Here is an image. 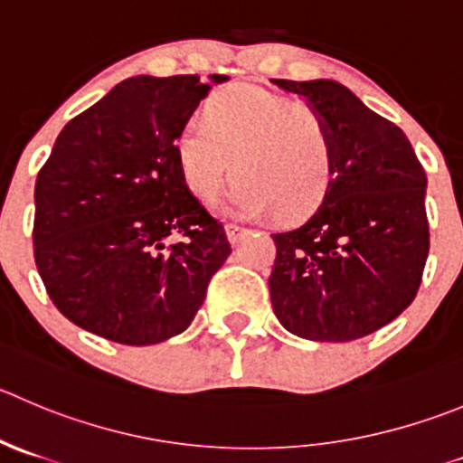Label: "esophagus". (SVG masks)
Wrapping results in <instances>:
<instances>
[{"label": "esophagus", "mask_w": 463, "mask_h": 463, "mask_svg": "<svg viewBox=\"0 0 463 463\" xmlns=\"http://www.w3.org/2000/svg\"><path fill=\"white\" fill-rule=\"evenodd\" d=\"M224 229H227V239H229V243H232V245H239L241 241L248 236V229L239 227V224H227Z\"/></svg>", "instance_id": "obj_1"}]
</instances>
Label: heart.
<instances>
[{
    "mask_svg": "<svg viewBox=\"0 0 463 463\" xmlns=\"http://www.w3.org/2000/svg\"><path fill=\"white\" fill-rule=\"evenodd\" d=\"M184 186L211 204L236 179L229 209L241 218L275 211L284 222L314 213L336 173L334 134L323 111L259 86H232L188 118L175 138Z\"/></svg>",
    "mask_w": 463,
    "mask_h": 463,
    "instance_id": "b5f03b06",
    "label": "heart"
}]
</instances>
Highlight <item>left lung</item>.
Returning a JSON list of instances; mask_svg holds the SVG:
<instances>
[{
    "mask_svg": "<svg viewBox=\"0 0 463 463\" xmlns=\"http://www.w3.org/2000/svg\"><path fill=\"white\" fill-rule=\"evenodd\" d=\"M307 97L334 134L336 173L300 227L272 234L277 320L309 341L368 336L413 302L430 252L427 175L400 127L329 79H272Z\"/></svg>",
    "mask_w": 463,
    "mask_h": 463,
    "instance_id": "obj_1",
    "label": "left lung"
}]
</instances>
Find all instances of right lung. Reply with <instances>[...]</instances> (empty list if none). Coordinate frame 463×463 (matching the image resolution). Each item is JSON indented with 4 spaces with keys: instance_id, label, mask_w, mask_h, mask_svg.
<instances>
[{
    "instance_id": "obj_1",
    "label": "right lung",
    "mask_w": 463,
    "mask_h": 463,
    "mask_svg": "<svg viewBox=\"0 0 463 463\" xmlns=\"http://www.w3.org/2000/svg\"><path fill=\"white\" fill-rule=\"evenodd\" d=\"M125 79L68 122L36 179L33 257L56 309L122 345L182 334L232 254L184 186L175 138L211 83Z\"/></svg>"
}]
</instances>
